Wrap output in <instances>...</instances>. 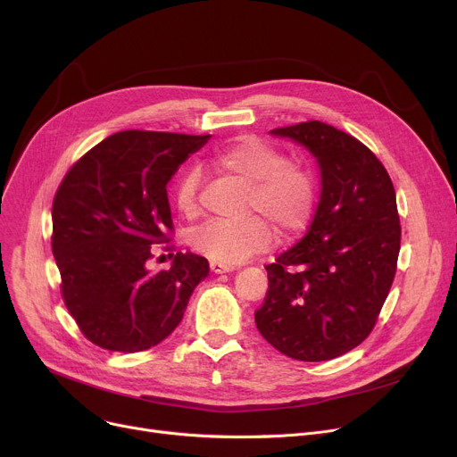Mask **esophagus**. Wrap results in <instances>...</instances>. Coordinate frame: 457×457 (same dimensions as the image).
I'll use <instances>...</instances> for the list:
<instances>
[{
    "instance_id": "34e87169",
    "label": "esophagus",
    "mask_w": 457,
    "mask_h": 457,
    "mask_svg": "<svg viewBox=\"0 0 457 457\" xmlns=\"http://www.w3.org/2000/svg\"><path fill=\"white\" fill-rule=\"evenodd\" d=\"M211 270L214 272V274H226V272H231V270H235V267H231V265H224V262H216V261H211Z\"/></svg>"
}]
</instances>
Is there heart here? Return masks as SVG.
Returning a JSON list of instances; mask_svg holds the SVG:
<instances>
[{
	"label": "heart",
	"instance_id": "obj_1",
	"mask_svg": "<svg viewBox=\"0 0 457 457\" xmlns=\"http://www.w3.org/2000/svg\"><path fill=\"white\" fill-rule=\"evenodd\" d=\"M211 162L216 170L248 185L245 211L257 212L279 237L298 231L307 222L315 204L313 179L302 164L285 161L272 144L243 137L216 152ZM198 185L200 174L195 168L185 170L176 183L174 202L187 219L198 214ZM260 220L245 216L207 222L192 231L190 246L211 261L237 265L269 246L270 229Z\"/></svg>",
	"mask_w": 457,
	"mask_h": 457
}]
</instances>
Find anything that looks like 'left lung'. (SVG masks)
Instances as JSON below:
<instances>
[{
	"label": "left lung",
	"mask_w": 457,
	"mask_h": 457,
	"mask_svg": "<svg viewBox=\"0 0 457 457\" xmlns=\"http://www.w3.org/2000/svg\"><path fill=\"white\" fill-rule=\"evenodd\" d=\"M317 159L320 200L302 241L265 267L269 293L255 326L298 361H328L372 331L396 274L400 219L378 157L345 131L302 122L270 131Z\"/></svg>",
	"instance_id": "8db88e82"
}]
</instances>
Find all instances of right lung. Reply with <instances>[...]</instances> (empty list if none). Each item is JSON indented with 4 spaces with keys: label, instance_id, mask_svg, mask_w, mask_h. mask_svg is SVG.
Masks as SVG:
<instances>
[{
    "label": "right lung",
    "instance_id": "right-lung-1",
    "mask_svg": "<svg viewBox=\"0 0 457 457\" xmlns=\"http://www.w3.org/2000/svg\"><path fill=\"white\" fill-rule=\"evenodd\" d=\"M211 135L120 131L64 176L52 211V246L64 303L85 337L111 352L148 350L183 319L209 274L196 253L178 252L152 272V246L166 243L172 212L166 185Z\"/></svg>",
    "mask_w": 457,
    "mask_h": 457
}]
</instances>
